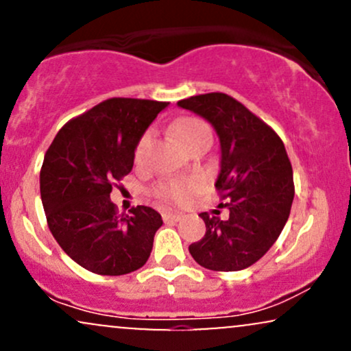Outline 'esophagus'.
<instances>
[{
    "label": "esophagus",
    "mask_w": 351,
    "mask_h": 351,
    "mask_svg": "<svg viewBox=\"0 0 351 351\" xmlns=\"http://www.w3.org/2000/svg\"><path fill=\"white\" fill-rule=\"evenodd\" d=\"M162 216H163L165 223H176V221H180L181 217H183L181 213H170V211H165Z\"/></svg>",
    "instance_id": "1"
}]
</instances>
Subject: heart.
Masks as SVG:
<instances>
[{
	"mask_svg": "<svg viewBox=\"0 0 351 351\" xmlns=\"http://www.w3.org/2000/svg\"><path fill=\"white\" fill-rule=\"evenodd\" d=\"M175 136L178 138V142L183 145V147H188L193 140H196L201 135L209 134L208 125L199 119H181L180 122H176L175 128ZM152 135L145 134L140 140L138 145H136L135 150V158L142 160L147 153L148 147H150ZM201 188V178H184V180H170L167 183H162L156 189L158 196H162L165 199L176 201V203H184L188 201L189 196L193 193H196Z\"/></svg>",
	"mask_w": 351,
	"mask_h": 351,
	"instance_id": "1",
	"label": "heart"
}]
</instances>
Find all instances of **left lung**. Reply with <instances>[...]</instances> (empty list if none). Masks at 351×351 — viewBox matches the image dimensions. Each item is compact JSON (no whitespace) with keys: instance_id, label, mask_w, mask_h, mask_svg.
Masks as SVG:
<instances>
[{"instance_id":"obj_1","label":"left lung","mask_w":351,"mask_h":351,"mask_svg":"<svg viewBox=\"0 0 351 351\" xmlns=\"http://www.w3.org/2000/svg\"><path fill=\"white\" fill-rule=\"evenodd\" d=\"M178 107L203 117L219 138L215 186L229 217L201 213L206 234L189 254L209 271H243L264 256L287 223L293 201L292 165L279 135L243 104L221 92L180 100Z\"/></svg>"}]
</instances>
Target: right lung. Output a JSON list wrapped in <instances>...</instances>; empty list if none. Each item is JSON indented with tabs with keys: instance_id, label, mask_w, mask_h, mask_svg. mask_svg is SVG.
Here are the masks:
<instances>
[{
	"instance_id": "right-lung-1",
	"label": "right lung",
	"mask_w": 351,
	"mask_h": 351,
	"mask_svg": "<svg viewBox=\"0 0 351 351\" xmlns=\"http://www.w3.org/2000/svg\"><path fill=\"white\" fill-rule=\"evenodd\" d=\"M168 106L108 99L64 125L44 155L39 184L47 224L62 251L87 271L123 276L150 257L160 213L136 206L119 216L110 191L132 171L136 145Z\"/></svg>"
}]
</instances>
